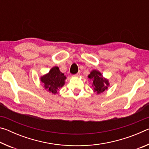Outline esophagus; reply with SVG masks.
<instances>
[{"label":"esophagus","mask_w":149,"mask_h":149,"mask_svg":"<svg viewBox=\"0 0 149 149\" xmlns=\"http://www.w3.org/2000/svg\"><path fill=\"white\" fill-rule=\"evenodd\" d=\"M79 75H80V74L79 73H77V74H75V75H74V77H79Z\"/></svg>","instance_id":"esophagus-1"}]
</instances>
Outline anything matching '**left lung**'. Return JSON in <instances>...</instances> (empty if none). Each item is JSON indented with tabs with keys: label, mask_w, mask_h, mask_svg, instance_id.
<instances>
[{
	"label": "left lung",
	"mask_w": 149,
	"mask_h": 149,
	"mask_svg": "<svg viewBox=\"0 0 149 149\" xmlns=\"http://www.w3.org/2000/svg\"><path fill=\"white\" fill-rule=\"evenodd\" d=\"M88 78L92 81V87L93 91L97 93V94H100L108 89L110 86V83L108 79L102 76L101 73L96 70H92Z\"/></svg>",
	"instance_id": "1"
}]
</instances>
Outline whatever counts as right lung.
Returning a JSON list of instances; mask_svg holds the SVG:
<instances>
[{"instance_id":"add662e5","label":"right lung","mask_w":149,"mask_h":149,"mask_svg":"<svg viewBox=\"0 0 149 149\" xmlns=\"http://www.w3.org/2000/svg\"><path fill=\"white\" fill-rule=\"evenodd\" d=\"M40 79L48 92L56 95L64 85L66 77L60 71L58 67L54 66L50 70L49 73L41 76Z\"/></svg>"}]
</instances>
